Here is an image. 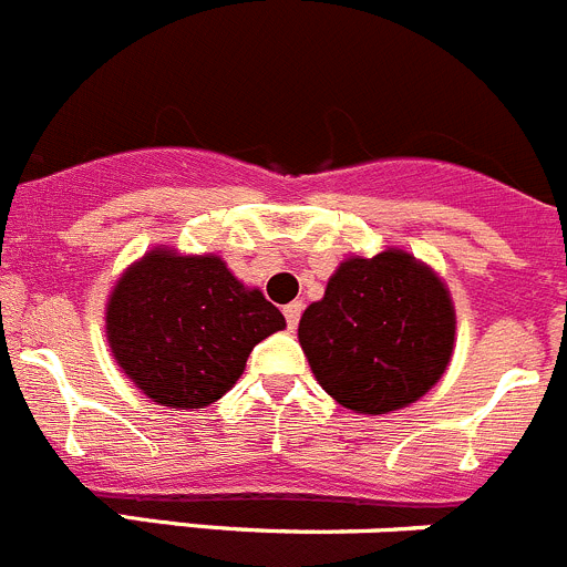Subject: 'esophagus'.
Returning <instances> with one entry per match:
<instances>
[{"mask_svg": "<svg viewBox=\"0 0 567 567\" xmlns=\"http://www.w3.org/2000/svg\"><path fill=\"white\" fill-rule=\"evenodd\" d=\"M300 311H303V300H292V303L284 306V318H287L289 329H295V326H298Z\"/></svg>", "mask_w": 567, "mask_h": 567, "instance_id": "obj_1", "label": "esophagus"}]
</instances>
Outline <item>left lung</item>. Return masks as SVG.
<instances>
[{
	"mask_svg": "<svg viewBox=\"0 0 567 567\" xmlns=\"http://www.w3.org/2000/svg\"><path fill=\"white\" fill-rule=\"evenodd\" d=\"M298 340L334 402L362 415L393 413L419 402L453 360V295L408 249L351 256L303 311Z\"/></svg>",
	"mask_w": 567,
	"mask_h": 567,
	"instance_id": "left-lung-1",
	"label": "left lung"
}]
</instances>
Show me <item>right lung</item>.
<instances>
[{
    "instance_id": "add662e5",
    "label": "right lung",
    "mask_w": 567,
    "mask_h": 567,
    "mask_svg": "<svg viewBox=\"0 0 567 567\" xmlns=\"http://www.w3.org/2000/svg\"><path fill=\"white\" fill-rule=\"evenodd\" d=\"M280 329L284 315L219 256L165 244L128 264L106 300L114 362L152 402L176 410L219 402L249 351Z\"/></svg>"
}]
</instances>
